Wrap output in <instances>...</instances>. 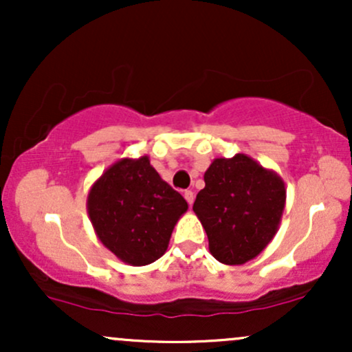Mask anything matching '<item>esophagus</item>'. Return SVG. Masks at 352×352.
<instances>
[{"label": "esophagus", "instance_id": "1", "mask_svg": "<svg viewBox=\"0 0 352 352\" xmlns=\"http://www.w3.org/2000/svg\"><path fill=\"white\" fill-rule=\"evenodd\" d=\"M184 197H185V200L188 201V205H190V207H192L193 200H195V195H193V192H192V190H185V192H184Z\"/></svg>", "mask_w": 352, "mask_h": 352}]
</instances>
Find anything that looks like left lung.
I'll use <instances>...</instances> for the list:
<instances>
[{"label":"left lung","mask_w":352,"mask_h":352,"mask_svg":"<svg viewBox=\"0 0 352 352\" xmlns=\"http://www.w3.org/2000/svg\"><path fill=\"white\" fill-rule=\"evenodd\" d=\"M193 212L208 236V250L223 265H245L260 254L280 228L285 182L245 153L218 157L204 175Z\"/></svg>","instance_id":"8db88e82"}]
</instances>
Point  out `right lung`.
<instances>
[{"instance_id": "add662e5", "label": "right lung", "mask_w": 352, "mask_h": 352, "mask_svg": "<svg viewBox=\"0 0 352 352\" xmlns=\"http://www.w3.org/2000/svg\"><path fill=\"white\" fill-rule=\"evenodd\" d=\"M187 210V201L162 180L148 155L117 160L87 193L89 220L99 241L131 266L159 260Z\"/></svg>"}]
</instances>
